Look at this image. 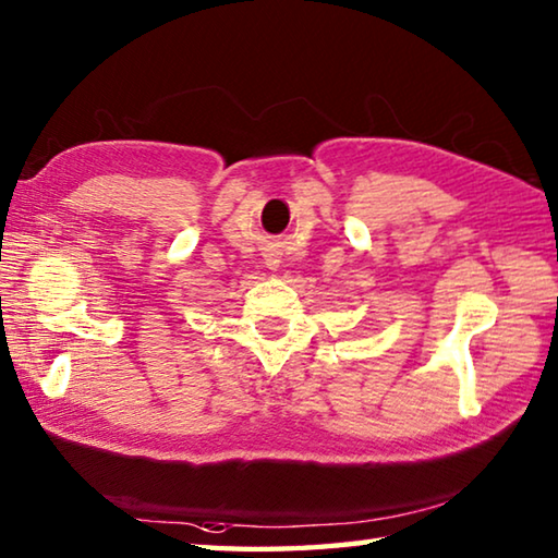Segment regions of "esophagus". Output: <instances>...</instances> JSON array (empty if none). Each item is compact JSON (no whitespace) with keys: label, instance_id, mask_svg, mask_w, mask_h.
Wrapping results in <instances>:
<instances>
[{"label":"esophagus","instance_id":"esophagus-1","mask_svg":"<svg viewBox=\"0 0 558 558\" xmlns=\"http://www.w3.org/2000/svg\"><path fill=\"white\" fill-rule=\"evenodd\" d=\"M268 260H270V263H268V266H276V263H278V260H272V258H268Z\"/></svg>","mask_w":558,"mask_h":558}]
</instances>
